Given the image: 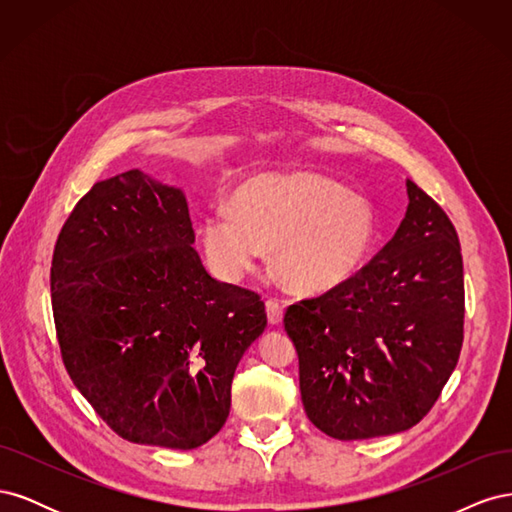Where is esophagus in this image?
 <instances>
[{
	"label": "esophagus",
	"mask_w": 512,
	"mask_h": 512,
	"mask_svg": "<svg viewBox=\"0 0 512 512\" xmlns=\"http://www.w3.org/2000/svg\"><path fill=\"white\" fill-rule=\"evenodd\" d=\"M267 307V318L271 324H280L282 318H284V305L277 301V299H267L265 303Z\"/></svg>",
	"instance_id": "obj_1"
}]
</instances>
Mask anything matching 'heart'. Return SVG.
<instances>
[{"label":"heart","instance_id":"1","mask_svg":"<svg viewBox=\"0 0 512 512\" xmlns=\"http://www.w3.org/2000/svg\"><path fill=\"white\" fill-rule=\"evenodd\" d=\"M232 211L211 207L200 239L228 280L254 269L265 247L280 280L299 292L335 288L359 269L376 241L374 207L363 194L318 173H260L237 185Z\"/></svg>","mask_w":512,"mask_h":512}]
</instances>
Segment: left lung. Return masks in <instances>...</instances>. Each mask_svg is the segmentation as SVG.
Here are the masks:
<instances>
[{"label":"left lung","instance_id":"obj_1","mask_svg":"<svg viewBox=\"0 0 512 512\" xmlns=\"http://www.w3.org/2000/svg\"><path fill=\"white\" fill-rule=\"evenodd\" d=\"M393 239L346 282L286 309L305 412L337 440L414 427L436 404L463 344L457 230L414 181Z\"/></svg>","mask_w":512,"mask_h":512}]
</instances>
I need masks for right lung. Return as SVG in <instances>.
<instances>
[{
  "instance_id": "obj_1",
  "label": "right lung",
  "mask_w": 512,
  "mask_h": 512,
  "mask_svg": "<svg viewBox=\"0 0 512 512\" xmlns=\"http://www.w3.org/2000/svg\"><path fill=\"white\" fill-rule=\"evenodd\" d=\"M192 243L183 192L138 168L98 181L55 243L61 359L128 442H209L228 418L243 352L267 327L260 294L213 280Z\"/></svg>"
}]
</instances>
